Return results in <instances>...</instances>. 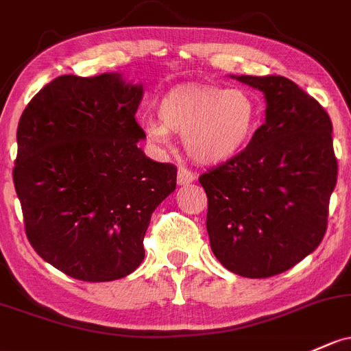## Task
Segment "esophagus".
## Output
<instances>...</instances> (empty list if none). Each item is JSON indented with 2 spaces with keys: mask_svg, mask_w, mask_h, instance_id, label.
<instances>
[{
  "mask_svg": "<svg viewBox=\"0 0 351 351\" xmlns=\"http://www.w3.org/2000/svg\"><path fill=\"white\" fill-rule=\"evenodd\" d=\"M195 179H197V176L194 172H191L189 169L179 167V171H177V184L179 186H187V184L194 182Z\"/></svg>",
  "mask_w": 351,
  "mask_h": 351,
  "instance_id": "esophagus-1",
  "label": "esophagus"
}]
</instances>
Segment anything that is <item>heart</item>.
Here are the masks:
<instances>
[{
  "instance_id": "b5f03b06",
  "label": "heart",
  "mask_w": 351,
  "mask_h": 351,
  "mask_svg": "<svg viewBox=\"0 0 351 351\" xmlns=\"http://www.w3.org/2000/svg\"><path fill=\"white\" fill-rule=\"evenodd\" d=\"M259 108L244 88L182 85L160 99L159 120H145L147 137L167 145L184 135V149L199 164H222L239 156L254 135Z\"/></svg>"
}]
</instances>
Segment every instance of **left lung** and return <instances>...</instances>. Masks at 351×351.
<instances>
[{"label": "left lung", "instance_id": "1", "mask_svg": "<svg viewBox=\"0 0 351 351\" xmlns=\"http://www.w3.org/2000/svg\"><path fill=\"white\" fill-rule=\"evenodd\" d=\"M232 78L265 93L266 120L246 149L199 177L210 250L244 278L288 271L322 243L338 164L331 120L285 77Z\"/></svg>", "mask_w": 351, "mask_h": 351}]
</instances>
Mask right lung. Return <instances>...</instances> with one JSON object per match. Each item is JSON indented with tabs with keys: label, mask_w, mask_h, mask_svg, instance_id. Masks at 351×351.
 <instances>
[{
	"label": "right lung",
	"mask_w": 351,
	"mask_h": 351,
	"mask_svg": "<svg viewBox=\"0 0 351 351\" xmlns=\"http://www.w3.org/2000/svg\"><path fill=\"white\" fill-rule=\"evenodd\" d=\"M142 95L120 73L62 75L21 114L13 182L26 236L75 280L114 281L137 269L150 216L176 191V165L137 145Z\"/></svg>",
	"instance_id": "right-lung-1"
}]
</instances>
